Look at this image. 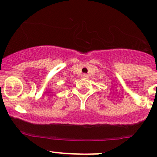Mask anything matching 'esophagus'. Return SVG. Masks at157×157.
<instances>
[{
    "label": "esophagus",
    "instance_id": "obj_1",
    "mask_svg": "<svg viewBox=\"0 0 157 157\" xmlns=\"http://www.w3.org/2000/svg\"><path fill=\"white\" fill-rule=\"evenodd\" d=\"M88 75L87 74H83V75H82V77H83V78H88Z\"/></svg>",
    "mask_w": 157,
    "mask_h": 157
}]
</instances>
